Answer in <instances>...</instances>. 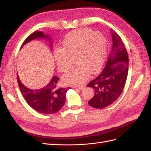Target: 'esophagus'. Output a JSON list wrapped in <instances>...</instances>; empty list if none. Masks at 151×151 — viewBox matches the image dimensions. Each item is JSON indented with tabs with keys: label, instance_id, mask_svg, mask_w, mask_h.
Listing matches in <instances>:
<instances>
[{
	"label": "esophagus",
	"instance_id": "esophagus-1",
	"mask_svg": "<svg viewBox=\"0 0 151 151\" xmlns=\"http://www.w3.org/2000/svg\"><path fill=\"white\" fill-rule=\"evenodd\" d=\"M78 87L79 88V89L82 90V89H83V88H84V86H83V85H82V86H79Z\"/></svg>",
	"mask_w": 151,
	"mask_h": 151
}]
</instances>
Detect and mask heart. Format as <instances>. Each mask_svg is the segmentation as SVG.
I'll return each mask as SVG.
<instances>
[{"mask_svg":"<svg viewBox=\"0 0 151 151\" xmlns=\"http://www.w3.org/2000/svg\"><path fill=\"white\" fill-rule=\"evenodd\" d=\"M107 46L105 37L99 32L90 29L73 31L65 37L61 49L54 53L59 70L66 72L75 59L78 64L65 74L63 80L68 84L84 82L89 73L96 74L101 70L106 58Z\"/></svg>","mask_w":151,"mask_h":151,"instance_id":"b5f03b06","label":"heart"}]
</instances>
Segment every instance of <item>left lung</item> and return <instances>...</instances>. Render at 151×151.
Listing matches in <instances>:
<instances>
[{"instance_id":"obj_1","label":"left lung","mask_w":151,"mask_h":151,"mask_svg":"<svg viewBox=\"0 0 151 151\" xmlns=\"http://www.w3.org/2000/svg\"><path fill=\"white\" fill-rule=\"evenodd\" d=\"M113 46L105 68L87 87L94 90V96L88 105L95 109H103L113 103L121 94L128 73V55L121 38L112 34Z\"/></svg>"}]
</instances>
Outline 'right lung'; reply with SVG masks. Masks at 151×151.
I'll use <instances>...</instances> for the list:
<instances>
[{
  "mask_svg": "<svg viewBox=\"0 0 151 151\" xmlns=\"http://www.w3.org/2000/svg\"><path fill=\"white\" fill-rule=\"evenodd\" d=\"M37 38H45L52 41L48 35L41 31H35L25 39L21 48L29 41ZM51 46L52 42H50ZM59 78L53 76L49 83L40 89H30L22 84L17 76V81L21 93L28 105L38 112L43 114H52L59 111L64 105L65 95L71 87L62 88L57 86Z\"/></svg>",
  "mask_w": 151,
  "mask_h": 151,
  "instance_id": "1",
  "label": "right lung"
}]
</instances>
